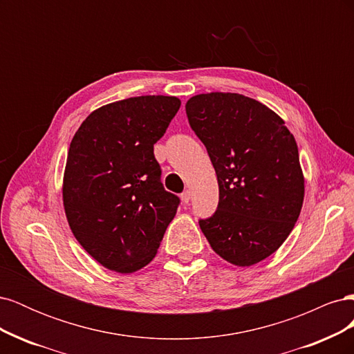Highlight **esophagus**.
<instances>
[{
	"label": "esophagus",
	"instance_id": "34e87169",
	"mask_svg": "<svg viewBox=\"0 0 354 354\" xmlns=\"http://www.w3.org/2000/svg\"><path fill=\"white\" fill-rule=\"evenodd\" d=\"M181 201H183L185 203H189V201H190V190H185L183 194H181Z\"/></svg>",
	"mask_w": 354,
	"mask_h": 354
}]
</instances>
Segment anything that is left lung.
Wrapping results in <instances>:
<instances>
[{
	"mask_svg": "<svg viewBox=\"0 0 354 354\" xmlns=\"http://www.w3.org/2000/svg\"><path fill=\"white\" fill-rule=\"evenodd\" d=\"M186 113L218 181V205L199 218L202 233L234 266L267 259L289 236L303 207L294 136L273 111L242 94H198L187 100Z\"/></svg>",
	"mask_w": 354,
	"mask_h": 354,
	"instance_id": "obj_1",
	"label": "left lung"
}]
</instances>
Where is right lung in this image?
<instances>
[{
	"instance_id": "obj_1",
	"label": "right lung",
	"mask_w": 354,
	"mask_h": 354,
	"mask_svg": "<svg viewBox=\"0 0 354 354\" xmlns=\"http://www.w3.org/2000/svg\"><path fill=\"white\" fill-rule=\"evenodd\" d=\"M140 95L94 111L75 133L63 178L73 236L95 261L133 273L153 260L180 198L164 189L153 145L180 109Z\"/></svg>"
}]
</instances>
